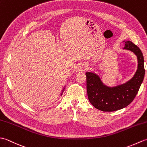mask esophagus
Returning a JSON list of instances; mask_svg holds the SVG:
<instances>
[{
  "label": "esophagus",
  "mask_w": 147,
  "mask_h": 147,
  "mask_svg": "<svg viewBox=\"0 0 147 147\" xmlns=\"http://www.w3.org/2000/svg\"><path fill=\"white\" fill-rule=\"evenodd\" d=\"M85 69H86V67L85 66V65H78V66L77 67L76 71V72L84 71L85 70Z\"/></svg>",
  "instance_id": "1"
}]
</instances>
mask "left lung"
<instances>
[{"mask_svg": "<svg viewBox=\"0 0 147 147\" xmlns=\"http://www.w3.org/2000/svg\"><path fill=\"white\" fill-rule=\"evenodd\" d=\"M125 43L123 49L135 54L138 67L134 76L124 83L114 86L105 85L97 74L86 73L88 98L93 106L102 111L112 112L126 107L133 100L138 92L145 76L144 58L138 47L130 41Z\"/></svg>", "mask_w": 147, "mask_h": 147, "instance_id": "obj_1", "label": "left lung"}]
</instances>
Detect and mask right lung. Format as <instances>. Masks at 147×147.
Here are the masks:
<instances>
[{
	"label": "right lung",
	"mask_w": 147,
	"mask_h": 147,
	"mask_svg": "<svg viewBox=\"0 0 147 147\" xmlns=\"http://www.w3.org/2000/svg\"><path fill=\"white\" fill-rule=\"evenodd\" d=\"M65 87V86H64L63 87V88H62V92H61V96L62 95V93H63V92H64V91Z\"/></svg>",
	"instance_id": "obj_1"
}]
</instances>
